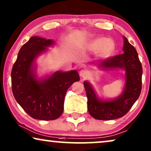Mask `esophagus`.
Masks as SVG:
<instances>
[{"mask_svg": "<svg viewBox=\"0 0 151 151\" xmlns=\"http://www.w3.org/2000/svg\"><path fill=\"white\" fill-rule=\"evenodd\" d=\"M79 74L82 78H86L88 77V75H89V72H88L87 70H82L80 71Z\"/></svg>", "mask_w": 151, "mask_h": 151, "instance_id": "obj_1", "label": "esophagus"}]
</instances>
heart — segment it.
I'll use <instances>...</instances> for the list:
<instances>
[{
    "instance_id": "obj_1",
    "label": "heart",
    "mask_w": 151,
    "mask_h": 151,
    "mask_svg": "<svg viewBox=\"0 0 151 151\" xmlns=\"http://www.w3.org/2000/svg\"><path fill=\"white\" fill-rule=\"evenodd\" d=\"M87 48L92 52L99 51L100 57L106 58L110 57L114 52L115 50V43L112 39L97 37L89 42Z\"/></svg>"
}]
</instances>
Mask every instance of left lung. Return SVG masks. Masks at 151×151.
<instances>
[{
    "instance_id": "obj_1",
    "label": "left lung",
    "mask_w": 151,
    "mask_h": 151,
    "mask_svg": "<svg viewBox=\"0 0 151 151\" xmlns=\"http://www.w3.org/2000/svg\"><path fill=\"white\" fill-rule=\"evenodd\" d=\"M124 39V54L106 59L98 65L104 70L121 68L125 70L126 85L121 95L114 99L103 101L96 96L89 82H83L88 112L96 119L112 120L122 117L129 111L141 93L142 63L135 48L125 37Z\"/></svg>"
}]
</instances>
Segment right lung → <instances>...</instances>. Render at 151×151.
I'll list each match as a JSON object with an SVG mask.
<instances>
[{
    "instance_id": "obj_1",
    "label": "right lung",
    "mask_w": 151,
    "mask_h": 151,
    "mask_svg": "<svg viewBox=\"0 0 151 151\" xmlns=\"http://www.w3.org/2000/svg\"><path fill=\"white\" fill-rule=\"evenodd\" d=\"M54 41L32 37L20 49L12 70V88L15 99L30 116L39 120H54L63 111L64 98L70 86L80 78L77 70L58 71L38 79L33 64L36 58Z\"/></svg>"
}]
</instances>
